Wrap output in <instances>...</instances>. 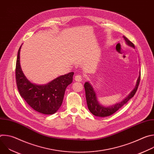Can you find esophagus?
Segmentation results:
<instances>
[{"label": "esophagus", "instance_id": "esophagus-1", "mask_svg": "<svg viewBox=\"0 0 154 154\" xmlns=\"http://www.w3.org/2000/svg\"><path fill=\"white\" fill-rule=\"evenodd\" d=\"M82 76L80 75H76L75 76V80L77 82H82Z\"/></svg>", "mask_w": 154, "mask_h": 154}]
</instances>
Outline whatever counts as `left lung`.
<instances>
[{
  "instance_id": "1",
  "label": "left lung",
  "mask_w": 154,
  "mask_h": 154,
  "mask_svg": "<svg viewBox=\"0 0 154 154\" xmlns=\"http://www.w3.org/2000/svg\"><path fill=\"white\" fill-rule=\"evenodd\" d=\"M123 38L128 46L133 48H135V46L132 42H131L130 41H129L125 36H123ZM140 77H141V74L140 72V75L137 81V84L135 88L128 94V96L127 97H125L121 102L117 103L113 105L109 106H105L99 103V102L97 100L96 93L93 89V86L88 82H85L84 85V87H85V94H86V103H87L88 108L90 112L94 116H99V117H106V116H110L113 113H115L124 105H125L131 97H133L134 96L139 86V83L140 82Z\"/></svg>"
}]
</instances>
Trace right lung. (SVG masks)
<instances>
[{
	"label": "right lung",
	"instance_id": "right-lung-1",
	"mask_svg": "<svg viewBox=\"0 0 154 154\" xmlns=\"http://www.w3.org/2000/svg\"><path fill=\"white\" fill-rule=\"evenodd\" d=\"M19 48L16 64V80L20 95L35 111L52 115L61 106L66 87L72 83L74 72L61 75L46 85L30 82L24 75L20 64Z\"/></svg>",
	"mask_w": 154,
	"mask_h": 154
}]
</instances>
